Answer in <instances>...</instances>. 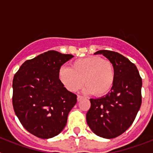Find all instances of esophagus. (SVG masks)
Segmentation results:
<instances>
[{"mask_svg":"<svg viewBox=\"0 0 153 153\" xmlns=\"http://www.w3.org/2000/svg\"><path fill=\"white\" fill-rule=\"evenodd\" d=\"M82 99H83V97H82V96H80V95L77 96V101L81 100Z\"/></svg>","mask_w":153,"mask_h":153,"instance_id":"1","label":"esophagus"}]
</instances>
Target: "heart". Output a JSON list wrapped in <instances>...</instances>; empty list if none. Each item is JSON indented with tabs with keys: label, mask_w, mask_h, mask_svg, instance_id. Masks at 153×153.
I'll return each mask as SVG.
<instances>
[{
	"label": "heart",
	"mask_w": 153,
	"mask_h": 153,
	"mask_svg": "<svg viewBox=\"0 0 153 153\" xmlns=\"http://www.w3.org/2000/svg\"><path fill=\"white\" fill-rule=\"evenodd\" d=\"M115 79L112 62L98 56L78 59L71 63V68L62 67L58 70V79L69 92L77 91L85 83V91L97 97L107 95L113 87Z\"/></svg>",
	"instance_id": "obj_1"
}]
</instances>
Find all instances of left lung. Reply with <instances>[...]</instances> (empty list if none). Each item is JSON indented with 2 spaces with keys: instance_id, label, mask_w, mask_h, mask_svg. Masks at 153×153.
<instances>
[{
  "instance_id": "8db88e82",
  "label": "left lung",
  "mask_w": 153,
  "mask_h": 153,
  "mask_svg": "<svg viewBox=\"0 0 153 153\" xmlns=\"http://www.w3.org/2000/svg\"><path fill=\"white\" fill-rule=\"evenodd\" d=\"M106 56L114 66L116 79L105 97L90 99L87 124L96 135L113 139L129 129L142 103V78L134 63L122 54L101 50L95 53Z\"/></svg>"
}]
</instances>
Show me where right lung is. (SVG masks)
Listing matches in <instances>:
<instances>
[{"label":"right lung","instance_id":"1","mask_svg":"<svg viewBox=\"0 0 153 153\" xmlns=\"http://www.w3.org/2000/svg\"><path fill=\"white\" fill-rule=\"evenodd\" d=\"M74 56L49 51L24 62L13 79V110L33 136L49 139L61 132L76 95L58 79V70Z\"/></svg>","mask_w":153,"mask_h":153}]
</instances>
